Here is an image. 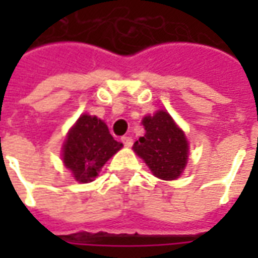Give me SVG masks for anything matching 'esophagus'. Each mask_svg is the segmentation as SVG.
Wrapping results in <instances>:
<instances>
[{
  "instance_id": "34e87169",
  "label": "esophagus",
  "mask_w": 258,
  "mask_h": 258,
  "mask_svg": "<svg viewBox=\"0 0 258 258\" xmlns=\"http://www.w3.org/2000/svg\"><path fill=\"white\" fill-rule=\"evenodd\" d=\"M121 141H123L124 146H127V148L133 146V138H131V137H123Z\"/></svg>"
}]
</instances>
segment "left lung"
<instances>
[{
	"label": "left lung",
	"mask_w": 258,
	"mask_h": 258,
	"mask_svg": "<svg viewBox=\"0 0 258 258\" xmlns=\"http://www.w3.org/2000/svg\"><path fill=\"white\" fill-rule=\"evenodd\" d=\"M142 124L146 133L134 144V152L144 159L155 177L166 181L177 179L184 171L189 155L184 131L166 110L146 116Z\"/></svg>",
	"instance_id": "obj_1"
}]
</instances>
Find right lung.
<instances>
[{
    "label": "right lung",
    "instance_id": "right-lung-1",
    "mask_svg": "<svg viewBox=\"0 0 258 258\" xmlns=\"http://www.w3.org/2000/svg\"><path fill=\"white\" fill-rule=\"evenodd\" d=\"M123 144L113 138L101 118L81 114L68 133L62 148V159L76 181L87 184L94 181L102 166Z\"/></svg>",
    "mask_w": 258,
    "mask_h": 258
}]
</instances>
